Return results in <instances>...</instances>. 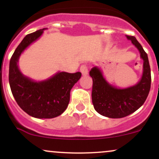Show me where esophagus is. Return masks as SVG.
<instances>
[{"instance_id": "1", "label": "esophagus", "mask_w": 159, "mask_h": 159, "mask_svg": "<svg viewBox=\"0 0 159 159\" xmlns=\"http://www.w3.org/2000/svg\"><path fill=\"white\" fill-rule=\"evenodd\" d=\"M80 71H81L83 75H87L88 74V69H87V66L86 65H82L81 68H80Z\"/></svg>"}]
</instances>
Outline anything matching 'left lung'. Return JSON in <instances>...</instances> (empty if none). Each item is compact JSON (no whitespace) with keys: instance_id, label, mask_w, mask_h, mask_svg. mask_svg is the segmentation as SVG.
<instances>
[{"instance_id":"8db88e82","label":"left lung","mask_w":159,"mask_h":159,"mask_svg":"<svg viewBox=\"0 0 159 159\" xmlns=\"http://www.w3.org/2000/svg\"><path fill=\"white\" fill-rule=\"evenodd\" d=\"M126 37L138 49L143 61V75L137 84L116 88L107 83L98 67L90 71L93 78V105L98 114L109 118L125 117L134 113L145 102L150 90L151 71L147 54L134 36L126 35Z\"/></svg>"}]
</instances>
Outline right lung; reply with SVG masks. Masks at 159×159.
<instances>
[{"label": "right lung", "mask_w": 159, "mask_h": 159, "mask_svg": "<svg viewBox=\"0 0 159 159\" xmlns=\"http://www.w3.org/2000/svg\"><path fill=\"white\" fill-rule=\"evenodd\" d=\"M46 28L27 34L14 52L10 61L9 82L16 102L33 117L51 119L64 112L70 99V91L81 76V72H61L45 81L36 82L20 72L18 62L25 49L39 39Z\"/></svg>", "instance_id": "1"}]
</instances>
